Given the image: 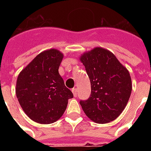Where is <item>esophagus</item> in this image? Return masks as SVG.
Here are the masks:
<instances>
[{"label": "esophagus", "instance_id": "esophagus-1", "mask_svg": "<svg viewBox=\"0 0 151 151\" xmlns=\"http://www.w3.org/2000/svg\"><path fill=\"white\" fill-rule=\"evenodd\" d=\"M72 92L73 95H74V97H77L78 96V91H77V88H73L72 90Z\"/></svg>", "mask_w": 151, "mask_h": 151}]
</instances>
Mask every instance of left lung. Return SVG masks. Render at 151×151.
I'll return each instance as SVG.
<instances>
[{
	"label": "left lung",
	"instance_id": "1",
	"mask_svg": "<svg viewBox=\"0 0 151 151\" xmlns=\"http://www.w3.org/2000/svg\"><path fill=\"white\" fill-rule=\"evenodd\" d=\"M90 78L91 93L80 100L86 115L96 123L116 120L125 108L132 91L129 73L108 50L95 47L81 56Z\"/></svg>",
	"mask_w": 151,
	"mask_h": 151
}]
</instances>
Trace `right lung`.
Returning a JSON list of instances; mask_svg holds the SVG:
<instances>
[{"instance_id":"obj_1","label":"right lung","mask_w":151,"mask_h":151,"mask_svg":"<svg viewBox=\"0 0 151 151\" xmlns=\"http://www.w3.org/2000/svg\"><path fill=\"white\" fill-rule=\"evenodd\" d=\"M63 54L49 49L39 54L17 80L16 95L25 113L40 124H51L62 116L73 97L58 72Z\"/></svg>"}]
</instances>
